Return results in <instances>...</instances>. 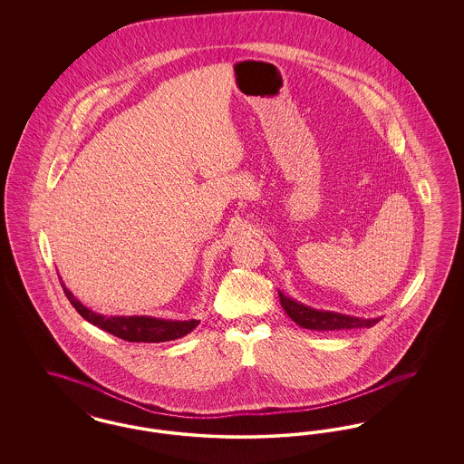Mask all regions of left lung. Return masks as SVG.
I'll return each mask as SVG.
<instances>
[{
  "label": "left lung",
  "instance_id": "8db88e82",
  "mask_svg": "<svg viewBox=\"0 0 464 464\" xmlns=\"http://www.w3.org/2000/svg\"><path fill=\"white\" fill-rule=\"evenodd\" d=\"M282 308L285 309L288 316L303 329L308 331H341V329H363L374 327L381 318H358L352 314H343L335 311H322V309L309 308L306 304L287 297L284 292L278 290Z\"/></svg>",
  "mask_w": 464,
  "mask_h": 464
}]
</instances>
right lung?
Returning a JSON list of instances; mask_svg holds the SVG:
<instances>
[{
    "label": "right lung",
    "mask_w": 464,
    "mask_h": 464,
    "mask_svg": "<svg viewBox=\"0 0 464 464\" xmlns=\"http://www.w3.org/2000/svg\"><path fill=\"white\" fill-rule=\"evenodd\" d=\"M61 285L64 288L69 303L92 325L110 332L112 335L129 341V343H165L174 341L179 337L188 335L193 329L198 327L199 320H165L148 314H133V316H108L95 313L83 306L69 290H67L63 278L59 276Z\"/></svg>",
    "instance_id": "right-lung-1"
}]
</instances>
